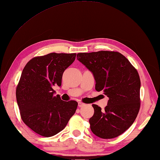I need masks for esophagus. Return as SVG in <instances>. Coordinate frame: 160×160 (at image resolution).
I'll use <instances>...</instances> for the list:
<instances>
[{
    "instance_id": "34e87169",
    "label": "esophagus",
    "mask_w": 160,
    "mask_h": 160,
    "mask_svg": "<svg viewBox=\"0 0 160 160\" xmlns=\"http://www.w3.org/2000/svg\"><path fill=\"white\" fill-rule=\"evenodd\" d=\"M84 106H85V103L82 102H78V107L82 108V107H84Z\"/></svg>"
}]
</instances>
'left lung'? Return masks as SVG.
Listing matches in <instances>:
<instances>
[{"label":"left lung","instance_id":"left-lung-1","mask_svg":"<svg viewBox=\"0 0 160 160\" xmlns=\"http://www.w3.org/2000/svg\"><path fill=\"white\" fill-rule=\"evenodd\" d=\"M77 59L93 74L95 89L109 98L103 110L92 104L89 119L95 135L103 139L120 136L130 127L140 107V80L137 70L118 52L78 53Z\"/></svg>","mask_w":160,"mask_h":160}]
</instances>
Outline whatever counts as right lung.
I'll use <instances>...</instances> for the list:
<instances>
[{
	"mask_svg": "<svg viewBox=\"0 0 160 160\" xmlns=\"http://www.w3.org/2000/svg\"><path fill=\"white\" fill-rule=\"evenodd\" d=\"M76 53H50L30 60L16 88L22 121L38 134L50 137L65 128L78 107L73 100L54 96L53 87L61 86L62 73L75 61Z\"/></svg>",
	"mask_w": 160,
	"mask_h": 160,
	"instance_id": "1",
	"label": "right lung"
}]
</instances>
